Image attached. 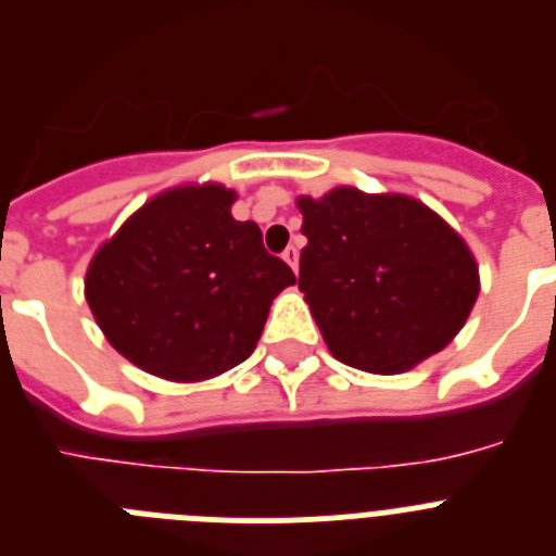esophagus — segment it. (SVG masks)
<instances>
[{
    "instance_id": "34e87169",
    "label": "esophagus",
    "mask_w": 556,
    "mask_h": 556,
    "mask_svg": "<svg viewBox=\"0 0 556 556\" xmlns=\"http://www.w3.org/2000/svg\"><path fill=\"white\" fill-rule=\"evenodd\" d=\"M283 262H287L289 267H292L294 273H298V262H301V250L294 248V244H289V248L283 250Z\"/></svg>"
}]
</instances>
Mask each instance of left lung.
<instances>
[{
  "label": "left lung",
  "instance_id": "left-lung-1",
  "mask_svg": "<svg viewBox=\"0 0 556 556\" xmlns=\"http://www.w3.org/2000/svg\"><path fill=\"white\" fill-rule=\"evenodd\" d=\"M301 278L328 351L356 370L404 372L456 337L479 294L468 244L404 194L342 186L301 198Z\"/></svg>",
  "mask_w": 556,
  "mask_h": 556
}]
</instances>
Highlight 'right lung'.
I'll use <instances>...</instances> for the list:
<instances>
[{
  "label": "right lung",
  "mask_w": 556,
  "mask_h": 556,
  "mask_svg": "<svg viewBox=\"0 0 556 556\" xmlns=\"http://www.w3.org/2000/svg\"><path fill=\"white\" fill-rule=\"evenodd\" d=\"M223 186L172 189L102 244L86 301L108 342L169 381L219 376L253 353L269 303L294 273L255 223L230 217Z\"/></svg>",
  "instance_id": "right-lung-1"
}]
</instances>
